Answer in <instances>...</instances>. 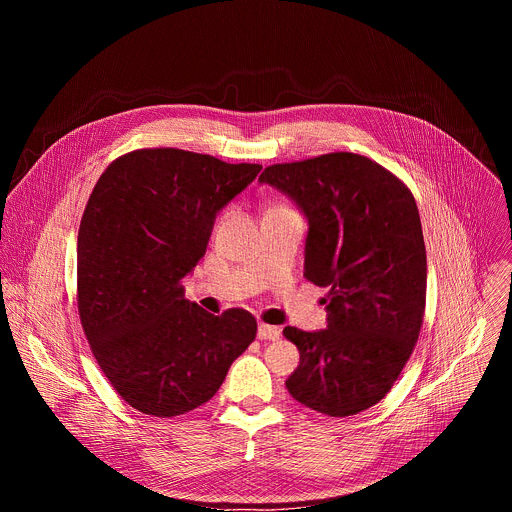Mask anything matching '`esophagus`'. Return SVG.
<instances>
[{"instance_id":"1","label":"esophagus","mask_w":512,"mask_h":512,"mask_svg":"<svg viewBox=\"0 0 512 512\" xmlns=\"http://www.w3.org/2000/svg\"><path fill=\"white\" fill-rule=\"evenodd\" d=\"M281 334V330L277 326H269V324H259L257 336L259 340H277Z\"/></svg>"}]
</instances>
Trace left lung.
I'll return each instance as SVG.
<instances>
[{
  "instance_id": "left-lung-1",
  "label": "left lung",
  "mask_w": 512,
  "mask_h": 512,
  "mask_svg": "<svg viewBox=\"0 0 512 512\" xmlns=\"http://www.w3.org/2000/svg\"><path fill=\"white\" fill-rule=\"evenodd\" d=\"M308 221L304 277L328 287L326 328L285 326L300 350L285 387L298 403L346 417L379 403L419 338L427 261L409 188L348 152L275 164L259 176Z\"/></svg>"
}]
</instances>
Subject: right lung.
Wrapping results in <instances>:
<instances>
[{
    "instance_id": "add662e5",
    "label": "right lung",
    "mask_w": 512,
    "mask_h": 512,
    "mask_svg": "<svg viewBox=\"0 0 512 512\" xmlns=\"http://www.w3.org/2000/svg\"><path fill=\"white\" fill-rule=\"evenodd\" d=\"M261 172L160 148L115 160L87 202L77 245L79 314L113 389L174 417L206 403L255 340L245 310L212 316L184 298L221 212Z\"/></svg>"
}]
</instances>
